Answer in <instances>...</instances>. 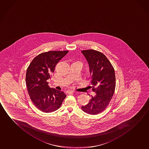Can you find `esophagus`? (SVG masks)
Wrapping results in <instances>:
<instances>
[{
	"label": "esophagus",
	"mask_w": 149,
	"mask_h": 149,
	"mask_svg": "<svg viewBox=\"0 0 149 149\" xmlns=\"http://www.w3.org/2000/svg\"><path fill=\"white\" fill-rule=\"evenodd\" d=\"M74 92L75 91H73V90H69L66 91V93H68V94H70V93H74Z\"/></svg>",
	"instance_id": "esophagus-1"
}]
</instances>
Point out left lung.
Returning a JSON list of instances; mask_svg holds the SVG:
<instances>
[{"instance_id":"8db88e82","label":"left lung","mask_w":149,"mask_h":149,"mask_svg":"<svg viewBox=\"0 0 149 149\" xmlns=\"http://www.w3.org/2000/svg\"><path fill=\"white\" fill-rule=\"evenodd\" d=\"M89 64L91 76L92 91L95 94L91 96L88 104L81 106L84 112L97 115L107 107L116 87L115 70L107 58L103 53L93 49L82 50Z\"/></svg>"}]
</instances>
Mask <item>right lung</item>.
Listing matches in <instances>:
<instances>
[{
	"label": "right lung",
	"mask_w": 149,
	"mask_h": 149,
	"mask_svg": "<svg viewBox=\"0 0 149 149\" xmlns=\"http://www.w3.org/2000/svg\"><path fill=\"white\" fill-rule=\"evenodd\" d=\"M69 51H49L34 58L28 66L26 83L30 99L36 107L44 112L57 110L66 97L64 92L50 88L47 80L55 71L60 60Z\"/></svg>",
	"instance_id": "1"
}]
</instances>
